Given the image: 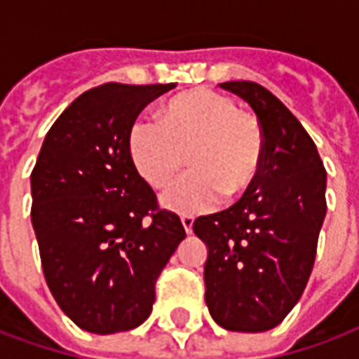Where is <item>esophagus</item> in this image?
Instances as JSON below:
<instances>
[{
    "mask_svg": "<svg viewBox=\"0 0 359 359\" xmlns=\"http://www.w3.org/2000/svg\"><path fill=\"white\" fill-rule=\"evenodd\" d=\"M180 223H182L184 231L190 235V233H192V225H194V217H190V215H182V217H180Z\"/></svg>",
    "mask_w": 359,
    "mask_h": 359,
    "instance_id": "1",
    "label": "esophagus"
}]
</instances>
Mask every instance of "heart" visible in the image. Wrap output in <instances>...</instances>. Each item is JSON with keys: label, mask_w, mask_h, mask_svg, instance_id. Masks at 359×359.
Listing matches in <instances>:
<instances>
[{"label": "heart", "mask_w": 359, "mask_h": 359, "mask_svg": "<svg viewBox=\"0 0 359 359\" xmlns=\"http://www.w3.org/2000/svg\"><path fill=\"white\" fill-rule=\"evenodd\" d=\"M128 151L154 188L169 187L188 155L192 172L163 194L161 204L192 215L208 212L222 196L235 202L249 192L264 161V132L229 97L194 89L165 102L159 122L136 120L128 132Z\"/></svg>", "instance_id": "heart-1"}]
</instances>
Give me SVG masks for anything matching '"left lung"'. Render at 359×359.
Instances as JSON below:
<instances>
[{
  "instance_id": "1",
  "label": "left lung",
  "mask_w": 359,
  "mask_h": 359,
  "mask_svg": "<svg viewBox=\"0 0 359 359\" xmlns=\"http://www.w3.org/2000/svg\"><path fill=\"white\" fill-rule=\"evenodd\" d=\"M219 87L255 110L264 161L237 204L192 225L208 247L205 305L225 330L264 332L287 317L309 282L327 215V171L305 128L268 89L252 81Z\"/></svg>"
}]
</instances>
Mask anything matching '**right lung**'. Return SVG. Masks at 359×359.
Wrapping results in <instances>:
<instances>
[{"label": "right lung", "instance_id": "1", "mask_svg": "<svg viewBox=\"0 0 359 359\" xmlns=\"http://www.w3.org/2000/svg\"><path fill=\"white\" fill-rule=\"evenodd\" d=\"M167 85L104 83L52 124L31 175V219L50 292L79 328L114 334L154 309L155 282L187 237L136 171L128 132Z\"/></svg>", "mask_w": 359, "mask_h": 359}]
</instances>
